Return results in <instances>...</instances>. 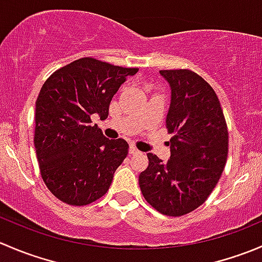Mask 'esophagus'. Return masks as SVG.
Instances as JSON below:
<instances>
[{
    "label": "esophagus",
    "mask_w": 262,
    "mask_h": 262,
    "mask_svg": "<svg viewBox=\"0 0 262 262\" xmlns=\"http://www.w3.org/2000/svg\"><path fill=\"white\" fill-rule=\"evenodd\" d=\"M129 153H130V155H138L139 150L137 149V148L134 146H130V147H129Z\"/></svg>",
    "instance_id": "1"
}]
</instances>
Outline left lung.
Masks as SVG:
<instances>
[{"label": "left lung", "mask_w": 262, "mask_h": 262, "mask_svg": "<svg viewBox=\"0 0 262 262\" xmlns=\"http://www.w3.org/2000/svg\"><path fill=\"white\" fill-rule=\"evenodd\" d=\"M171 89L166 118L171 157L148 153L139 175L144 199L165 215L180 216L203 204L221 179L228 155V130L216 94L190 70L160 71Z\"/></svg>", "instance_id": "obj_1"}]
</instances>
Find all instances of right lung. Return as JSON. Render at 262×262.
<instances>
[{"label": "right lung", "mask_w": 262, "mask_h": 262, "mask_svg": "<svg viewBox=\"0 0 262 262\" xmlns=\"http://www.w3.org/2000/svg\"><path fill=\"white\" fill-rule=\"evenodd\" d=\"M137 72L86 57L44 82L35 104L34 146L43 181L63 203L87 205L109 190L129 146L121 138L107 139L91 116L106 119L113 96Z\"/></svg>", "instance_id": "add662e5"}]
</instances>
